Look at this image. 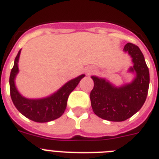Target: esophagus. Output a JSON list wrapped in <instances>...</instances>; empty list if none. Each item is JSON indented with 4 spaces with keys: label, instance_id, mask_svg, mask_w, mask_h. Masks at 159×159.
Returning a JSON list of instances; mask_svg holds the SVG:
<instances>
[{
    "label": "esophagus",
    "instance_id": "esophagus-1",
    "mask_svg": "<svg viewBox=\"0 0 159 159\" xmlns=\"http://www.w3.org/2000/svg\"><path fill=\"white\" fill-rule=\"evenodd\" d=\"M92 72H93V70H92V69H91V70H88V71H87V73H88V74H90V73H92Z\"/></svg>",
    "mask_w": 159,
    "mask_h": 159
}]
</instances>
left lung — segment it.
Here are the masks:
<instances>
[{"instance_id": "8db88e82", "label": "left lung", "mask_w": 159, "mask_h": 159, "mask_svg": "<svg viewBox=\"0 0 159 159\" xmlns=\"http://www.w3.org/2000/svg\"><path fill=\"white\" fill-rule=\"evenodd\" d=\"M134 65L129 72L135 74L133 81L116 87L106 78L92 76L94 87L90 94L92 107L100 118L109 121H124L138 112L145 102L149 86V71L143 53L138 46L126 43Z\"/></svg>"}]
</instances>
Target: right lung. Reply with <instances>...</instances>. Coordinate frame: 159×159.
Returning a JSON list of instances; mask_svg holds the SVG:
<instances>
[{"label": "right lung", "mask_w": 159, "mask_h": 159, "mask_svg": "<svg viewBox=\"0 0 159 159\" xmlns=\"http://www.w3.org/2000/svg\"><path fill=\"white\" fill-rule=\"evenodd\" d=\"M20 52L21 49L16 57L14 67L10 75V91L14 105L26 118L39 123L48 122L59 118L66 110L70 93L76 88L85 75L82 74L74 79L70 80L48 97L39 99H29L18 92L15 83L16 75L19 72L18 62Z\"/></svg>", "instance_id": "1"}]
</instances>
